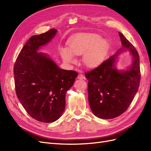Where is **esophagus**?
I'll return each mask as SVG.
<instances>
[{"instance_id": "1", "label": "esophagus", "mask_w": 151, "mask_h": 151, "mask_svg": "<svg viewBox=\"0 0 151 151\" xmlns=\"http://www.w3.org/2000/svg\"><path fill=\"white\" fill-rule=\"evenodd\" d=\"M77 78H78L79 79H86V77L83 76V74H79L78 76H77Z\"/></svg>"}]
</instances>
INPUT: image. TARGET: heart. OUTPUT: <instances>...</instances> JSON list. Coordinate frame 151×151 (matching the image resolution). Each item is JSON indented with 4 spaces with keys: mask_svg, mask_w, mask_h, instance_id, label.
<instances>
[{
    "mask_svg": "<svg viewBox=\"0 0 151 151\" xmlns=\"http://www.w3.org/2000/svg\"><path fill=\"white\" fill-rule=\"evenodd\" d=\"M68 48H60L62 60L67 63H75L76 58L73 55H81L84 65L88 68L99 65L104 60L107 48V42L95 34H81L68 42Z\"/></svg>",
    "mask_w": 151,
    "mask_h": 151,
    "instance_id": "obj_1",
    "label": "heart"
}]
</instances>
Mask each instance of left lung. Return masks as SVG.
<instances>
[{
  "instance_id": "1",
  "label": "left lung",
  "mask_w": 151,
  "mask_h": 151,
  "mask_svg": "<svg viewBox=\"0 0 151 151\" xmlns=\"http://www.w3.org/2000/svg\"><path fill=\"white\" fill-rule=\"evenodd\" d=\"M123 48L99 67L86 72L88 80V99L91 111L102 119L120 116L129 107L137 92L140 71L139 56L132 43L119 32ZM129 51L132 57L127 70L117 69L116 60L120 54Z\"/></svg>"
}]
</instances>
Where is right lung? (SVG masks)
Instances as JSON below:
<instances>
[{
    "mask_svg": "<svg viewBox=\"0 0 151 151\" xmlns=\"http://www.w3.org/2000/svg\"><path fill=\"white\" fill-rule=\"evenodd\" d=\"M55 29L35 35L21 50L14 67L17 97L34 119L43 123L57 120L64 111L65 94L78 76L61 69L47 53L38 52L51 42Z\"/></svg>",
    "mask_w": 151,
    "mask_h": 151,
    "instance_id": "right-lung-1",
    "label": "right lung"
}]
</instances>
